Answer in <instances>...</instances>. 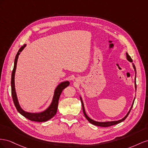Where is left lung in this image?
I'll return each mask as SVG.
<instances>
[{
	"mask_svg": "<svg viewBox=\"0 0 148 148\" xmlns=\"http://www.w3.org/2000/svg\"><path fill=\"white\" fill-rule=\"evenodd\" d=\"M126 59H127L128 61H130V62L132 63V66H133V69L134 70V73H135V77H134V87H135V90H136V67H135V66L134 64L133 63V60L131 58V57L129 56V54L126 53ZM80 100H81V103H82V110H83V113L84 114V116H85V117L86 118V119L90 122V123L94 125H96V126H102V127H108V126H112V125H116L118 123H121V122H122L123 121H124L126 119V117L128 116V115H129V113L131 111V110H132V107H133V103H134V100H135V97L134 98V100L133 101V103H132V106H131V108L129 110L128 112L127 113V114L123 118V119H121V120H115V121H95L94 120H92V119H90V117H88V115H87V113L86 112V110H85V108H84V102H83V100H82V99L81 97V96H80Z\"/></svg>",
	"mask_w": 148,
	"mask_h": 148,
	"instance_id": "8db88e82",
	"label": "left lung"
}]
</instances>
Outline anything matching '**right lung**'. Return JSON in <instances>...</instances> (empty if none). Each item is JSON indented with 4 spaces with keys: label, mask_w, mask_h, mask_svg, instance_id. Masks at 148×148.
Instances as JSON below:
<instances>
[{
    "label": "right lung",
    "mask_w": 148,
    "mask_h": 148,
    "mask_svg": "<svg viewBox=\"0 0 148 148\" xmlns=\"http://www.w3.org/2000/svg\"><path fill=\"white\" fill-rule=\"evenodd\" d=\"M27 44H25L23 46L21 47L18 51L16 54L15 56V59L14 61V69L12 73V78H11V88H12V99H13L14 102L15 104V106L18 112L21 114V115L27 118L28 120L33 121H37V122H43L46 121L56 115L57 113L58 110V101L60 99V95L62 90L64 88L68 86L69 85V81H65L61 82L58 84L57 87H56L55 90L54 92V94L53 97V99L50 105L46 108L43 111L40 112H29L24 110L21 107L19 103L17 95H16V92L15 90V71L16 69V64H17V61L18 56L21 52L22 51L23 49L26 47Z\"/></svg>",
    "instance_id": "right-lung-1"
}]
</instances>
